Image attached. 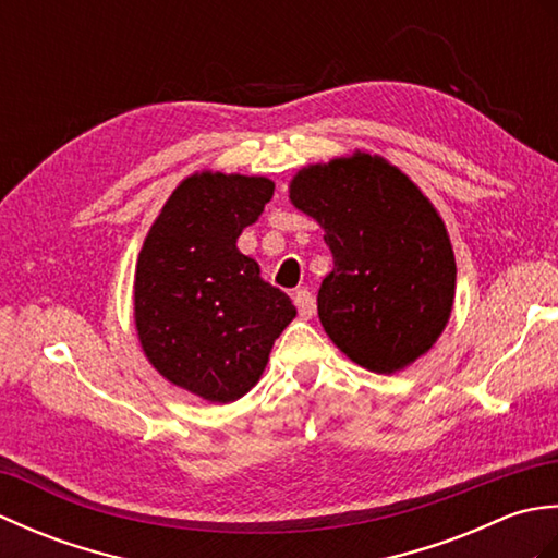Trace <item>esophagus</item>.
<instances>
[{"label":"esophagus","mask_w":558,"mask_h":558,"mask_svg":"<svg viewBox=\"0 0 558 558\" xmlns=\"http://www.w3.org/2000/svg\"><path fill=\"white\" fill-rule=\"evenodd\" d=\"M294 306H298V312H300L302 318H312L314 312H316V302H314L310 290L294 292Z\"/></svg>","instance_id":"34e87169"}]
</instances>
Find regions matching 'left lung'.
Wrapping results in <instances>:
<instances>
[{
  "instance_id": "8db88e82",
  "label": "left lung",
  "mask_w": 558,
  "mask_h": 558,
  "mask_svg": "<svg viewBox=\"0 0 558 558\" xmlns=\"http://www.w3.org/2000/svg\"><path fill=\"white\" fill-rule=\"evenodd\" d=\"M290 201L322 225L333 254L318 290L328 338L376 374L429 352L453 310L456 256L420 186L388 160L354 153L302 168Z\"/></svg>"
}]
</instances>
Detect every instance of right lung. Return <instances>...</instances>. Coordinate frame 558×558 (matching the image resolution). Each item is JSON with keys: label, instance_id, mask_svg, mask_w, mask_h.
<instances>
[{"label": "right lung", "instance_id": "right-lung-1", "mask_svg": "<svg viewBox=\"0 0 558 558\" xmlns=\"http://www.w3.org/2000/svg\"><path fill=\"white\" fill-rule=\"evenodd\" d=\"M266 177L196 172L174 189L141 246L134 318L148 362L189 393H248L272 342L298 316L286 292L236 248L272 196Z\"/></svg>", "mask_w": 558, "mask_h": 558}]
</instances>
